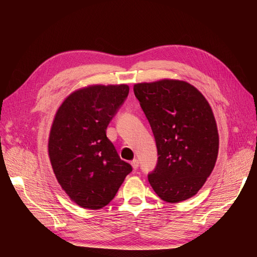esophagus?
<instances>
[{
  "label": "esophagus",
  "mask_w": 257,
  "mask_h": 257,
  "mask_svg": "<svg viewBox=\"0 0 257 257\" xmlns=\"http://www.w3.org/2000/svg\"><path fill=\"white\" fill-rule=\"evenodd\" d=\"M132 167L134 168V170H137L138 167H139V161L137 159H134L132 161Z\"/></svg>",
  "instance_id": "obj_1"
}]
</instances>
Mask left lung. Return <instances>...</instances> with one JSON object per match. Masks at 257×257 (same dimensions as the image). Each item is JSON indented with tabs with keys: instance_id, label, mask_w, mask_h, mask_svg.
Returning a JSON list of instances; mask_svg holds the SVG:
<instances>
[{
	"instance_id": "8db88e82",
	"label": "left lung",
	"mask_w": 257,
	"mask_h": 257,
	"mask_svg": "<svg viewBox=\"0 0 257 257\" xmlns=\"http://www.w3.org/2000/svg\"><path fill=\"white\" fill-rule=\"evenodd\" d=\"M154 133L158 162L148 174L160 199L178 203L198 193L215 166L219 134L205 97L187 81L162 79L134 86Z\"/></svg>"
}]
</instances>
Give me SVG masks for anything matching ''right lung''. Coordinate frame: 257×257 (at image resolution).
Masks as SVG:
<instances>
[{
  "label": "right lung",
  "mask_w": 257,
  "mask_h": 257,
  "mask_svg": "<svg viewBox=\"0 0 257 257\" xmlns=\"http://www.w3.org/2000/svg\"><path fill=\"white\" fill-rule=\"evenodd\" d=\"M129 94L128 85H92L72 92L53 120L48 156L58 183L84 209L116 195L132 166L119 158L106 129Z\"/></svg>",
  "instance_id": "obj_1"
}]
</instances>
